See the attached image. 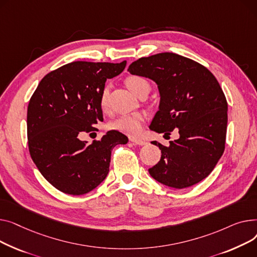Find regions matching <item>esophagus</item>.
<instances>
[{
    "mask_svg": "<svg viewBox=\"0 0 257 257\" xmlns=\"http://www.w3.org/2000/svg\"><path fill=\"white\" fill-rule=\"evenodd\" d=\"M131 141L133 142V144H135V145H145V144H147V142L146 141H143V140H141V139H136V138H132L131 139Z\"/></svg>",
    "mask_w": 257,
    "mask_h": 257,
    "instance_id": "esophagus-1",
    "label": "esophagus"
}]
</instances>
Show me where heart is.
Listing matches in <instances>:
<instances>
[{
  "label": "heart",
  "instance_id": "heart-1",
  "mask_svg": "<svg viewBox=\"0 0 257 257\" xmlns=\"http://www.w3.org/2000/svg\"><path fill=\"white\" fill-rule=\"evenodd\" d=\"M125 84L131 91L138 95L143 90L150 89V85L148 81L139 75H131L126 78ZM108 99H109V90L107 88L103 89L100 95V107L102 110H107L108 108ZM145 120V115L140 112L132 113L128 115H122L118 117L116 120L111 123L110 127L112 130L118 131L120 133H123L130 136H137L142 131L143 122Z\"/></svg>",
  "mask_w": 257,
  "mask_h": 257
}]
</instances>
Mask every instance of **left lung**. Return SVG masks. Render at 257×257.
<instances>
[{
	"label": "left lung",
	"mask_w": 257,
	"mask_h": 257,
	"mask_svg": "<svg viewBox=\"0 0 257 257\" xmlns=\"http://www.w3.org/2000/svg\"><path fill=\"white\" fill-rule=\"evenodd\" d=\"M157 83L159 111L149 128L179 138L164 146L161 160L149 174L174 189L198 184L209 175L225 149L227 101L215 75L192 59L174 53L143 57L127 69Z\"/></svg>",
	"instance_id": "8db88e82"
}]
</instances>
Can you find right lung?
I'll use <instances>...</instances> for the list:
<instances>
[{
	"instance_id": "obj_1",
	"label": "right lung",
	"mask_w": 257,
	"mask_h": 257,
	"mask_svg": "<svg viewBox=\"0 0 257 257\" xmlns=\"http://www.w3.org/2000/svg\"><path fill=\"white\" fill-rule=\"evenodd\" d=\"M121 63L75 61L49 72L30 98L27 113L29 152L48 182L69 195L95 189L109 173L111 152L128 139L109 131L91 144L82 132L102 121L100 95L107 79L125 68Z\"/></svg>"
}]
</instances>
